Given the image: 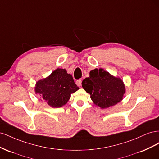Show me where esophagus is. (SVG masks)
I'll list each match as a JSON object with an SVG mask.
<instances>
[{
	"label": "esophagus",
	"instance_id": "34e87169",
	"mask_svg": "<svg viewBox=\"0 0 159 159\" xmlns=\"http://www.w3.org/2000/svg\"><path fill=\"white\" fill-rule=\"evenodd\" d=\"M76 84L78 86H79V87H80V86L81 85V80H78L76 81Z\"/></svg>",
	"mask_w": 159,
	"mask_h": 159
}]
</instances>
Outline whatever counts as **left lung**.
<instances>
[{
	"instance_id": "1",
	"label": "left lung",
	"mask_w": 159,
	"mask_h": 159,
	"mask_svg": "<svg viewBox=\"0 0 159 159\" xmlns=\"http://www.w3.org/2000/svg\"><path fill=\"white\" fill-rule=\"evenodd\" d=\"M82 88L90 94L96 106L107 109L121 102L125 93L123 81L103 68L90 71L89 77L82 81Z\"/></svg>"
}]
</instances>
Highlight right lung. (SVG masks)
I'll list each match as a JSON object with an SVG mask.
<instances>
[{
	"instance_id": "right-lung-1",
	"label": "right lung",
	"mask_w": 159,
	"mask_h": 159,
	"mask_svg": "<svg viewBox=\"0 0 159 159\" xmlns=\"http://www.w3.org/2000/svg\"><path fill=\"white\" fill-rule=\"evenodd\" d=\"M79 89L71 75L61 68H57L50 75L36 81L34 87L35 93L39 95L40 100L53 108L64 106L71 94Z\"/></svg>"
}]
</instances>
